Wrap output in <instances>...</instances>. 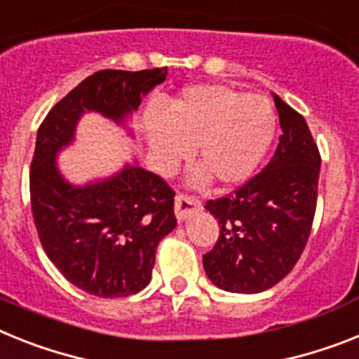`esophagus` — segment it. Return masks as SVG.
I'll return each instance as SVG.
<instances>
[{
  "mask_svg": "<svg viewBox=\"0 0 359 359\" xmlns=\"http://www.w3.org/2000/svg\"><path fill=\"white\" fill-rule=\"evenodd\" d=\"M201 210H203V204L198 203L197 198L188 197V195H177L175 197V215H177L179 221H186L188 217L201 212Z\"/></svg>",
  "mask_w": 359,
  "mask_h": 359,
  "instance_id": "34e87169",
  "label": "esophagus"
}]
</instances>
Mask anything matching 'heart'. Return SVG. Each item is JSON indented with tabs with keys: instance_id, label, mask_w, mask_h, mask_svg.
Here are the masks:
<instances>
[{
	"instance_id": "heart-1",
	"label": "heart",
	"mask_w": 359,
	"mask_h": 359,
	"mask_svg": "<svg viewBox=\"0 0 359 359\" xmlns=\"http://www.w3.org/2000/svg\"><path fill=\"white\" fill-rule=\"evenodd\" d=\"M276 128L277 114L268 98L222 83L188 86L161 109L144 114L158 173H171L195 147L201 168L189 175L194 186L206 184L210 177L224 188L246 182L272 146Z\"/></svg>"
}]
</instances>
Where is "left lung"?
<instances>
[{
  "mask_svg": "<svg viewBox=\"0 0 359 359\" xmlns=\"http://www.w3.org/2000/svg\"><path fill=\"white\" fill-rule=\"evenodd\" d=\"M281 138L270 164L236 194L210 201L219 239L203 255L208 279L221 290L272 288L303 254L318 203L321 158L305 118L273 95Z\"/></svg>",
  "mask_w": 359,
  "mask_h": 359,
  "instance_id": "8db88e82",
  "label": "left lung"
}]
</instances>
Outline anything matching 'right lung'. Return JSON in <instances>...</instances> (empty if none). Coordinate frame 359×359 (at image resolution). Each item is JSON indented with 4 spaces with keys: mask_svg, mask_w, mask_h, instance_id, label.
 Masks as SVG:
<instances>
[{
    "mask_svg": "<svg viewBox=\"0 0 359 359\" xmlns=\"http://www.w3.org/2000/svg\"><path fill=\"white\" fill-rule=\"evenodd\" d=\"M168 76V67L98 71L54 105L36 135L31 204L36 230L50 263L80 290L128 297L151 281L156 246L177 226L173 191L137 161L116 173L74 184L58 155L76 140L78 122L98 113L123 128L142 96Z\"/></svg>",
    "mask_w": 359,
    "mask_h": 359,
    "instance_id": "obj_1",
    "label": "right lung"
}]
</instances>
